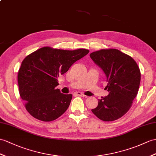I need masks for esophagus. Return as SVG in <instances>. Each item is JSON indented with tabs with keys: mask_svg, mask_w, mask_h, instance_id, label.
Returning a JSON list of instances; mask_svg holds the SVG:
<instances>
[{
	"mask_svg": "<svg viewBox=\"0 0 156 156\" xmlns=\"http://www.w3.org/2000/svg\"><path fill=\"white\" fill-rule=\"evenodd\" d=\"M75 94L77 95V96H82V97H86V95H84V94L80 92H76Z\"/></svg>",
	"mask_w": 156,
	"mask_h": 156,
	"instance_id": "obj_1",
	"label": "esophagus"
}]
</instances>
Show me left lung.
Returning a JSON list of instances; mask_svg holds the SVG:
<instances>
[{
	"label": "left lung",
	"mask_w": 156,
	"mask_h": 156,
	"mask_svg": "<svg viewBox=\"0 0 156 156\" xmlns=\"http://www.w3.org/2000/svg\"><path fill=\"white\" fill-rule=\"evenodd\" d=\"M90 56L107 77V96L98 100L92 112L104 122L120 118L131 108L137 94L141 80L139 66L132 58L115 48L93 52Z\"/></svg>",
	"instance_id": "8db88e82"
}]
</instances>
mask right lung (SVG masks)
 <instances>
[{"label":"right lung","instance_id":"right-lung-1","mask_svg":"<svg viewBox=\"0 0 156 156\" xmlns=\"http://www.w3.org/2000/svg\"><path fill=\"white\" fill-rule=\"evenodd\" d=\"M90 51L45 46L28 55L18 72L19 94L32 116L43 122L59 118L69 107L72 95L56 88L58 78Z\"/></svg>","mask_w":156,"mask_h":156}]
</instances>
